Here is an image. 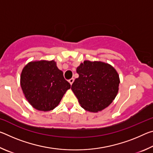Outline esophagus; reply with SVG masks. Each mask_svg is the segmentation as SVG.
<instances>
[{"label":"esophagus","instance_id":"34e87169","mask_svg":"<svg viewBox=\"0 0 153 153\" xmlns=\"http://www.w3.org/2000/svg\"><path fill=\"white\" fill-rule=\"evenodd\" d=\"M74 82V78H71V79H69V82L70 83L71 85H72V84H73Z\"/></svg>","mask_w":153,"mask_h":153}]
</instances>
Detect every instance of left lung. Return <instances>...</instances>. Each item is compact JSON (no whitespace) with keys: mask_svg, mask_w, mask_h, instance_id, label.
Instances as JSON below:
<instances>
[{"mask_svg":"<svg viewBox=\"0 0 153 153\" xmlns=\"http://www.w3.org/2000/svg\"><path fill=\"white\" fill-rule=\"evenodd\" d=\"M76 72L79 77L75 79L71 90L83 108L97 113L111 104L120 83L117 71L112 65L86 60L80 63Z\"/></svg>","mask_w":153,"mask_h":153,"instance_id":"left-lung-1","label":"left lung"}]
</instances>
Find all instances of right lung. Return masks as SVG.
Here are the masks:
<instances>
[{
	"label": "right lung",
	"instance_id": "obj_1",
	"mask_svg": "<svg viewBox=\"0 0 153 153\" xmlns=\"http://www.w3.org/2000/svg\"><path fill=\"white\" fill-rule=\"evenodd\" d=\"M20 84L28 102L41 111H49L57 107L71 88L53 60L29 62L22 69Z\"/></svg>",
	"mask_w": 153,
	"mask_h": 153
}]
</instances>
